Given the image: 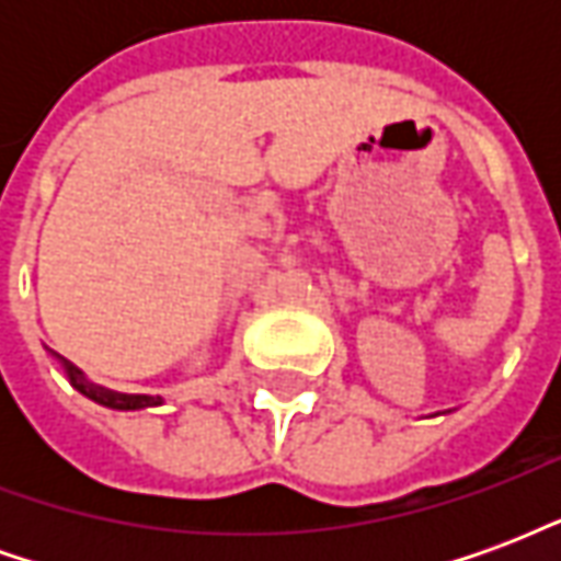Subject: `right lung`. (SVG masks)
Instances as JSON below:
<instances>
[{"instance_id": "1", "label": "right lung", "mask_w": 561, "mask_h": 561, "mask_svg": "<svg viewBox=\"0 0 561 561\" xmlns=\"http://www.w3.org/2000/svg\"><path fill=\"white\" fill-rule=\"evenodd\" d=\"M50 352V348H47ZM62 364L66 369L68 381H71V388L80 390L83 397H90L92 402H99L104 409H116V412H138V409H152V405H161V397H149V393H119V390H111V388H102V385H95L90 378L80 373L78 366L66 360V357H59L56 352H50Z\"/></svg>"}]
</instances>
